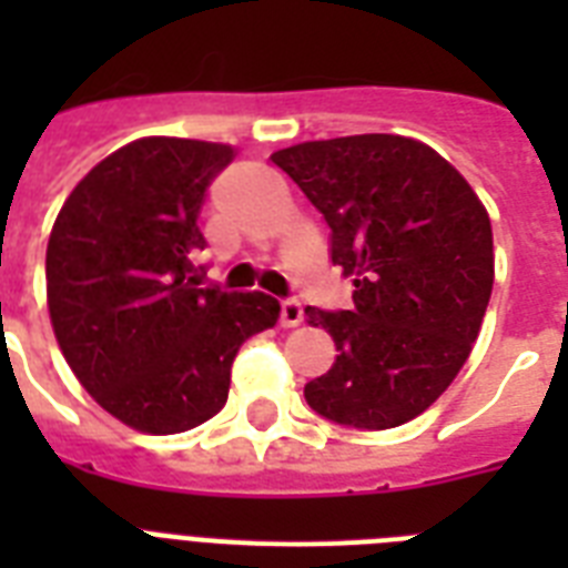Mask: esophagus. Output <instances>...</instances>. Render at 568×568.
I'll return each instance as SVG.
<instances>
[{
    "label": "esophagus",
    "mask_w": 568,
    "mask_h": 568,
    "mask_svg": "<svg viewBox=\"0 0 568 568\" xmlns=\"http://www.w3.org/2000/svg\"><path fill=\"white\" fill-rule=\"evenodd\" d=\"M301 321H303L301 301L288 297V301L280 303V324H283V327H297Z\"/></svg>",
    "instance_id": "esophagus-1"
}]
</instances>
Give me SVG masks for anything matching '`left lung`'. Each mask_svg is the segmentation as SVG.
I'll list each match as a JSON object with an SVG mask.
<instances>
[{"label":"left lung","instance_id":"1","mask_svg":"<svg viewBox=\"0 0 568 568\" xmlns=\"http://www.w3.org/2000/svg\"><path fill=\"white\" fill-rule=\"evenodd\" d=\"M329 226L351 310L306 306L336 342L306 404L327 422L386 430L424 413L471 354L495 280L493 226L463 176L422 141L351 135L271 155Z\"/></svg>","mask_w":568,"mask_h":568}]
</instances>
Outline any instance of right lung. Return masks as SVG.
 Returning <instances> with one entry per match:
<instances>
[{"instance_id": "right-lung-1", "label": "right lung", "mask_w": 568, "mask_h": 568, "mask_svg": "<svg viewBox=\"0 0 568 568\" xmlns=\"http://www.w3.org/2000/svg\"><path fill=\"white\" fill-rule=\"evenodd\" d=\"M232 146L141 138L67 196L47 247L49 318L88 395L129 427L182 433L221 413L232 359L274 327L262 292L200 288L196 223Z\"/></svg>"}]
</instances>
